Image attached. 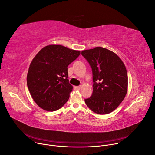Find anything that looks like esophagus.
Segmentation results:
<instances>
[{"label": "esophagus", "mask_w": 155, "mask_h": 155, "mask_svg": "<svg viewBox=\"0 0 155 155\" xmlns=\"http://www.w3.org/2000/svg\"><path fill=\"white\" fill-rule=\"evenodd\" d=\"M76 88L78 89V90H80V89L81 88V86H78V87H76Z\"/></svg>", "instance_id": "1"}]
</instances>
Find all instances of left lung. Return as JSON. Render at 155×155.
<instances>
[{
	"label": "left lung",
	"mask_w": 155,
	"mask_h": 155,
	"mask_svg": "<svg viewBox=\"0 0 155 155\" xmlns=\"http://www.w3.org/2000/svg\"><path fill=\"white\" fill-rule=\"evenodd\" d=\"M81 55L90 64L93 75V92L85 99L87 107L99 114L114 110L124 100L128 77L124 62L113 51L102 47L83 50Z\"/></svg>",
	"instance_id": "left-lung-1"
}]
</instances>
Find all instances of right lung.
Returning a JSON list of instances; mask_svg holds the SVG:
<instances>
[{"label":"right lung","instance_id":"1","mask_svg":"<svg viewBox=\"0 0 155 155\" xmlns=\"http://www.w3.org/2000/svg\"><path fill=\"white\" fill-rule=\"evenodd\" d=\"M80 51L60 45L42 48L33 59L27 74V85L33 100L41 109L55 111L68 100L73 87L68 79V66Z\"/></svg>","mask_w":155,"mask_h":155}]
</instances>
